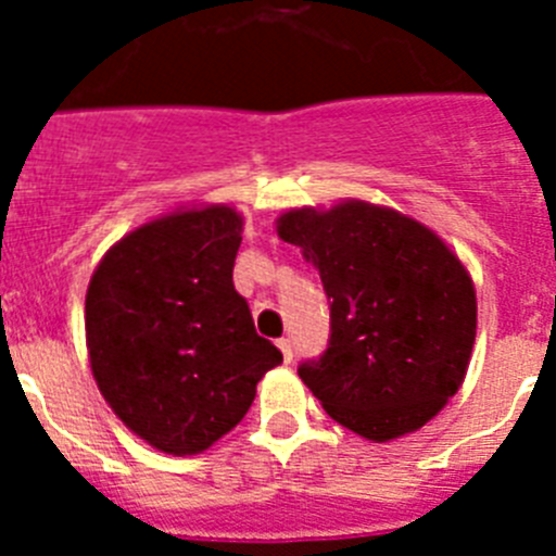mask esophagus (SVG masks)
<instances>
[{
	"mask_svg": "<svg viewBox=\"0 0 556 556\" xmlns=\"http://www.w3.org/2000/svg\"><path fill=\"white\" fill-rule=\"evenodd\" d=\"M278 348H281L283 353V362H292V339H278Z\"/></svg>",
	"mask_w": 556,
	"mask_h": 556,
	"instance_id": "obj_1",
	"label": "esophagus"
}]
</instances>
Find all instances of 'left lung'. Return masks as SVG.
<instances>
[{
  "label": "left lung",
  "instance_id": "left-lung-1",
  "mask_svg": "<svg viewBox=\"0 0 556 556\" xmlns=\"http://www.w3.org/2000/svg\"><path fill=\"white\" fill-rule=\"evenodd\" d=\"M275 230L303 250L331 301V339L298 376L339 426L390 443L426 426L465 381L476 289L431 228L387 205L289 208Z\"/></svg>",
  "mask_w": 556,
  "mask_h": 556
}]
</instances>
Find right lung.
<instances>
[{
    "mask_svg": "<svg viewBox=\"0 0 556 556\" xmlns=\"http://www.w3.org/2000/svg\"><path fill=\"white\" fill-rule=\"evenodd\" d=\"M242 225L225 203L161 214L122 236L88 283L97 387L113 415L164 454L211 448L283 362L233 289Z\"/></svg>",
    "mask_w": 556,
    "mask_h": 556,
    "instance_id": "right-lung-1",
    "label": "right lung"
}]
</instances>
